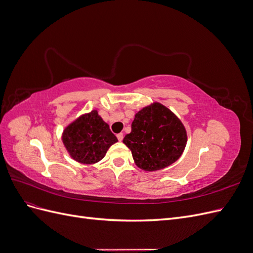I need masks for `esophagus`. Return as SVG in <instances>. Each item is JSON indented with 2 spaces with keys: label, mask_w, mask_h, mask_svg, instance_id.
<instances>
[{
  "label": "esophagus",
  "mask_w": 253,
  "mask_h": 253,
  "mask_svg": "<svg viewBox=\"0 0 253 253\" xmlns=\"http://www.w3.org/2000/svg\"><path fill=\"white\" fill-rule=\"evenodd\" d=\"M117 138H118V140H119V141H121L122 139H124V134H122V133L117 134Z\"/></svg>",
  "instance_id": "obj_1"
}]
</instances>
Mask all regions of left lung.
Segmentation results:
<instances>
[{"label": "left lung", "mask_w": 253, "mask_h": 253, "mask_svg": "<svg viewBox=\"0 0 253 253\" xmlns=\"http://www.w3.org/2000/svg\"><path fill=\"white\" fill-rule=\"evenodd\" d=\"M124 143L131 150L136 166L144 171H157L177 160L187 143L181 121L158 102L135 115L132 131Z\"/></svg>", "instance_id": "left-lung-1"}]
</instances>
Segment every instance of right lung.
<instances>
[{"instance_id":"obj_1","label":"right lung","mask_w":253,"mask_h":253,"mask_svg":"<svg viewBox=\"0 0 253 253\" xmlns=\"http://www.w3.org/2000/svg\"><path fill=\"white\" fill-rule=\"evenodd\" d=\"M62 141L76 162L90 165L100 162L106 151L118 139L98 112L91 111L65 127Z\"/></svg>"}]
</instances>
